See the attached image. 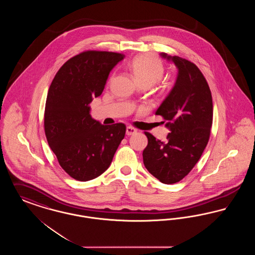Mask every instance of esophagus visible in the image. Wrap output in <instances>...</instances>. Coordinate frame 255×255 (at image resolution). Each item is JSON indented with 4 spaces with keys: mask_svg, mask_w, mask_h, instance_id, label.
<instances>
[{
    "mask_svg": "<svg viewBox=\"0 0 255 255\" xmlns=\"http://www.w3.org/2000/svg\"><path fill=\"white\" fill-rule=\"evenodd\" d=\"M136 129L135 128H133V127H131V126H128L127 128H126V134L127 135H133L134 133H136Z\"/></svg>",
    "mask_w": 255,
    "mask_h": 255,
    "instance_id": "obj_1",
    "label": "esophagus"
}]
</instances>
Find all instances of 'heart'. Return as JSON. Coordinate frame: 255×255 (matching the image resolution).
<instances>
[{"mask_svg": "<svg viewBox=\"0 0 255 255\" xmlns=\"http://www.w3.org/2000/svg\"><path fill=\"white\" fill-rule=\"evenodd\" d=\"M128 69L141 86L157 83L164 73V66L158 56L154 54H141L129 62Z\"/></svg>", "mask_w": 255, "mask_h": 255, "instance_id": "heart-1", "label": "heart"}]
</instances>
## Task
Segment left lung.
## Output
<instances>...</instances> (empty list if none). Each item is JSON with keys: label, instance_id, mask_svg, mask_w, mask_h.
Here are the masks:
<instances>
[{"label": "left lung", "instance_id": "1", "mask_svg": "<svg viewBox=\"0 0 255 255\" xmlns=\"http://www.w3.org/2000/svg\"><path fill=\"white\" fill-rule=\"evenodd\" d=\"M160 55L178 68L175 86L156 112L167 122L170 133L166 141H160L145 132L142 157L146 169L171 184L182 181L201 158L210 135L213 104L209 86L194 63L165 52Z\"/></svg>", "mask_w": 255, "mask_h": 255}]
</instances>
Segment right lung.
<instances>
[{"instance_id":"add662e5","label":"right lung","mask_w":255,"mask_h":255,"mask_svg":"<svg viewBox=\"0 0 255 255\" xmlns=\"http://www.w3.org/2000/svg\"><path fill=\"white\" fill-rule=\"evenodd\" d=\"M123 58L118 52L86 50L67 61L50 84L45 133L61 167L74 180L87 182L105 172L124 138L125 124L102 125L92 119L89 106Z\"/></svg>"}]
</instances>
